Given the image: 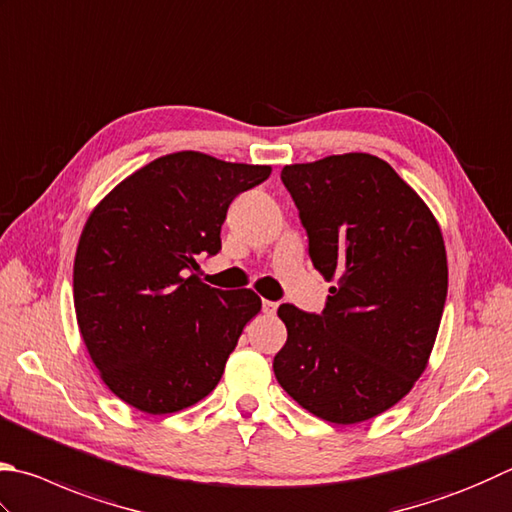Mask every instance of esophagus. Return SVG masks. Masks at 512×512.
<instances>
[{
    "mask_svg": "<svg viewBox=\"0 0 512 512\" xmlns=\"http://www.w3.org/2000/svg\"><path fill=\"white\" fill-rule=\"evenodd\" d=\"M276 310H278V303H274V301H263V312H265L267 316H274Z\"/></svg>",
    "mask_w": 512,
    "mask_h": 512,
    "instance_id": "esophagus-1",
    "label": "esophagus"
}]
</instances>
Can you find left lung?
Listing matches in <instances>:
<instances>
[{"instance_id": "obj_1", "label": "left lung", "mask_w": 512, "mask_h": 512, "mask_svg": "<svg viewBox=\"0 0 512 512\" xmlns=\"http://www.w3.org/2000/svg\"><path fill=\"white\" fill-rule=\"evenodd\" d=\"M281 180L314 267L336 285L321 314L278 307L287 341L274 374L314 417L368 421L406 397L428 365L448 294L439 223L370 153L287 165Z\"/></svg>"}]
</instances>
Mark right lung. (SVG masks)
Returning <instances> with one entry per match:
<instances>
[{
	"label": "right lung",
	"mask_w": 512,
	"mask_h": 512,
	"mask_svg": "<svg viewBox=\"0 0 512 512\" xmlns=\"http://www.w3.org/2000/svg\"><path fill=\"white\" fill-rule=\"evenodd\" d=\"M269 173L178 151L131 173L91 211L73 265L75 314L102 381L124 403L169 414L218 385L263 303L252 289L205 285L198 260L220 252L231 200Z\"/></svg>",
	"instance_id": "add662e5"
}]
</instances>
